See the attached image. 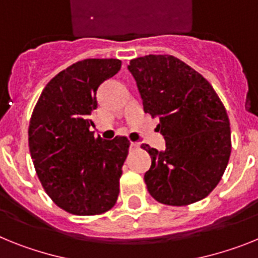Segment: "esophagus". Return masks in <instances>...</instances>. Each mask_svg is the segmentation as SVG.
<instances>
[{"label":"esophagus","mask_w":258,"mask_h":258,"mask_svg":"<svg viewBox=\"0 0 258 258\" xmlns=\"http://www.w3.org/2000/svg\"><path fill=\"white\" fill-rule=\"evenodd\" d=\"M140 147V144L136 142H131V148H134V149H138V148Z\"/></svg>","instance_id":"esophagus-1"}]
</instances>
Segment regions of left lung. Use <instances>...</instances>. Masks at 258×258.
Segmentation results:
<instances>
[{
	"instance_id": "obj_1",
	"label": "left lung",
	"mask_w": 258,
	"mask_h": 258,
	"mask_svg": "<svg viewBox=\"0 0 258 258\" xmlns=\"http://www.w3.org/2000/svg\"><path fill=\"white\" fill-rule=\"evenodd\" d=\"M145 113L158 116L157 130L166 140L145 172L148 191L158 203L183 207L200 201L217 187L231 153L230 120L222 101L201 74L172 55L132 59Z\"/></svg>"
}]
</instances>
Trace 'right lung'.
Segmentation results:
<instances>
[{
	"instance_id": "add662e5",
	"label": "right lung",
	"mask_w": 258,
	"mask_h": 258,
	"mask_svg": "<svg viewBox=\"0 0 258 258\" xmlns=\"http://www.w3.org/2000/svg\"><path fill=\"white\" fill-rule=\"evenodd\" d=\"M119 59H84L55 75L41 92L28 128V145L42 187L61 209L95 216L114 207L128 154L124 136L95 138L96 92L120 70Z\"/></svg>"
}]
</instances>
